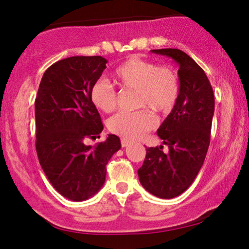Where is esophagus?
<instances>
[{
	"instance_id": "34e87169",
	"label": "esophagus",
	"mask_w": 249,
	"mask_h": 249,
	"mask_svg": "<svg viewBox=\"0 0 249 249\" xmlns=\"http://www.w3.org/2000/svg\"><path fill=\"white\" fill-rule=\"evenodd\" d=\"M129 144H130V142L127 141V139H124V138L121 139V146H122V147H127Z\"/></svg>"
}]
</instances>
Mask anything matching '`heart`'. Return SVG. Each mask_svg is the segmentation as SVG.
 Here are the masks:
<instances>
[{
	"instance_id": "1",
	"label": "heart",
	"mask_w": 249,
	"mask_h": 249,
	"mask_svg": "<svg viewBox=\"0 0 249 249\" xmlns=\"http://www.w3.org/2000/svg\"><path fill=\"white\" fill-rule=\"evenodd\" d=\"M113 78L120 87L137 90V107L168 113L178 102L179 77L170 67H160L153 61L131 56L114 70ZM90 101L98 110L110 113L117 107L118 97L110 85L98 80L90 88ZM146 108L115 114L108 120V129L127 141L141 139L156 124L154 115Z\"/></svg>"
}]
</instances>
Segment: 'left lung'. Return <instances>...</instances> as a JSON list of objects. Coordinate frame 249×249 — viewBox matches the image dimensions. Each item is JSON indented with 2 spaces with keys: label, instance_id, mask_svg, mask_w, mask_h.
I'll return each instance as SVG.
<instances>
[{
  "label": "left lung",
  "instance_id": "8db88e82",
  "mask_svg": "<svg viewBox=\"0 0 249 249\" xmlns=\"http://www.w3.org/2000/svg\"><path fill=\"white\" fill-rule=\"evenodd\" d=\"M152 52L171 57L178 64L180 94L158 129L169 152H163V146L146 148L138 177L148 193L170 199L188 189L202 168L211 141L214 95L204 70L185 52L178 49Z\"/></svg>",
  "mask_w": 249,
  "mask_h": 249
}]
</instances>
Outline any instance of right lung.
Returning <instances> with one entry per match:
<instances>
[{
	"mask_svg": "<svg viewBox=\"0 0 249 249\" xmlns=\"http://www.w3.org/2000/svg\"><path fill=\"white\" fill-rule=\"evenodd\" d=\"M107 60L71 56L52 64L43 74L35 101L36 152L40 166L57 193L73 202L94 196L105 182L107 164L121 148L120 138H100V113L90 101V88Z\"/></svg>",
	"mask_w": 249,
	"mask_h": 249,
	"instance_id": "right-lung-1",
	"label": "right lung"
}]
</instances>
